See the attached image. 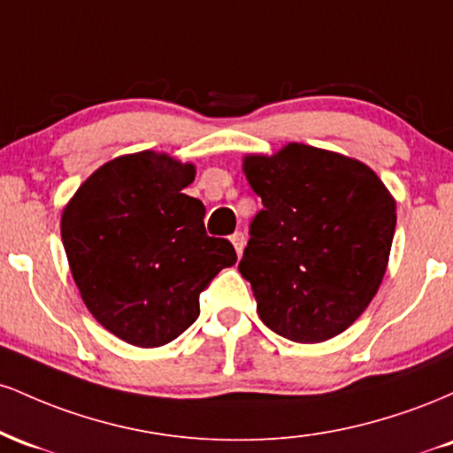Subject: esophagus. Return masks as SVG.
Returning <instances> with one entry per match:
<instances>
[{"instance_id":"esophagus-1","label":"esophagus","mask_w":453,"mask_h":453,"mask_svg":"<svg viewBox=\"0 0 453 453\" xmlns=\"http://www.w3.org/2000/svg\"><path fill=\"white\" fill-rule=\"evenodd\" d=\"M230 241H232V244H234V249H236L238 256H241L242 249H244V242H247V236H244L242 232H234L232 236H230Z\"/></svg>"}]
</instances>
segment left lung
I'll list each match as a JSON object with an SVG mask.
<instances>
[{
    "instance_id": "obj_1",
    "label": "left lung",
    "mask_w": 453,
    "mask_h": 453,
    "mask_svg": "<svg viewBox=\"0 0 453 453\" xmlns=\"http://www.w3.org/2000/svg\"><path fill=\"white\" fill-rule=\"evenodd\" d=\"M244 174L264 204L238 264L259 319L294 342L341 334L386 274L394 197L362 161L296 142L249 155Z\"/></svg>"
}]
</instances>
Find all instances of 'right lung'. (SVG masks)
Returning <instances> with one entry per match:
<instances>
[{"instance_id":"right-lung-1","label":"right lung","mask_w":453,"mask_h":453,"mask_svg":"<svg viewBox=\"0 0 453 453\" xmlns=\"http://www.w3.org/2000/svg\"><path fill=\"white\" fill-rule=\"evenodd\" d=\"M194 176V165L168 155H123L78 187L61 215L87 309L129 345L183 334L200 315V294L236 264L232 242L206 234L204 204L183 194Z\"/></svg>"}]
</instances>
